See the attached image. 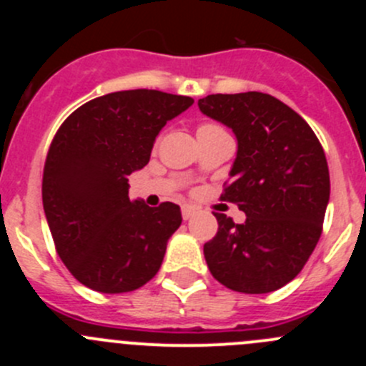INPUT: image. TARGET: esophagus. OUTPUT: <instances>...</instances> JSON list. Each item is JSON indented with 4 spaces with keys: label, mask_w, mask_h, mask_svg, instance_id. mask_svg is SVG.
<instances>
[{
    "label": "esophagus",
    "mask_w": 366,
    "mask_h": 366,
    "mask_svg": "<svg viewBox=\"0 0 366 366\" xmlns=\"http://www.w3.org/2000/svg\"><path fill=\"white\" fill-rule=\"evenodd\" d=\"M193 214H194V207L182 205V217H184V219H189V217L193 216Z\"/></svg>",
    "instance_id": "esophagus-1"
}]
</instances>
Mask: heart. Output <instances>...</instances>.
I'll return each mask as SVG.
<instances>
[{
    "mask_svg": "<svg viewBox=\"0 0 366 366\" xmlns=\"http://www.w3.org/2000/svg\"><path fill=\"white\" fill-rule=\"evenodd\" d=\"M217 129H221L219 125L216 124H202L200 127H198V134H202V132H212V131H217Z\"/></svg>",
    "mask_w": 366,
    "mask_h": 366,
    "instance_id": "b5f03b06",
    "label": "heart"
}]
</instances>
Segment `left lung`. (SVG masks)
I'll list each match as a JSON object with an SVG mask.
<instances>
[{"mask_svg": "<svg viewBox=\"0 0 366 366\" xmlns=\"http://www.w3.org/2000/svg\"><path fill=\"white\" fill-rule=\"evenodd\" d=\"M198 106L237 136L221 200L246 214L237 224L214 212L217 234L204 246L210 274L235 292L282 289L301 272L322 234L330 202L322 145L305 118L269 94L207 95Z\"/></svg>", "mask_w": 366, "mask_h": 366, "instance_id": "1", "label": "left lung"}]
</instances>
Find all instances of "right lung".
Here are the masks:
<instances>
[{"label":"right lung","instance_id":"add662e5","mask_svg":"<svg viewBox=\"0 0 366 366\" xmlns=\"http://www.w3.org/2000/svg\"><path fill=\"white\" fill-rule=\"evenodd\" d=\"M193 99L159 90H124L70 113L44 164L42 204L54 248L70 274L92 290L139 289L159 271L182 223L180 207L129 198V175L150 161L164 124Z\"/></svg>","mask_w":366,"mask_h":366}]
</instances>
